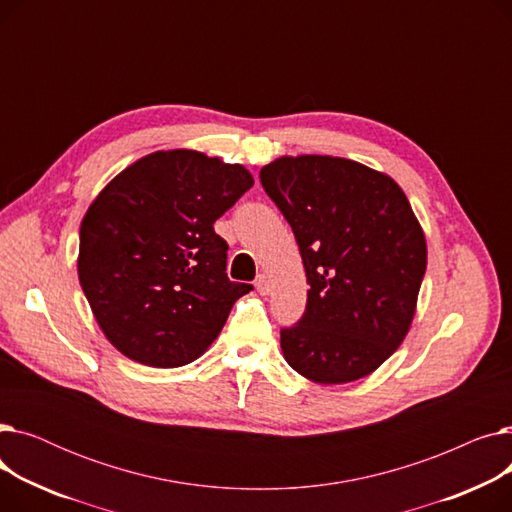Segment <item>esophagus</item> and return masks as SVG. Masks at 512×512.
Instances as JSON below:
<instances>
[{
	"mask_svg": "<svg viewBox=\"0 0 512 512\" xmlns=\"http://www.w3.org/2000/svg\"><path fill=\"white\" fill-rule=\"evenodd\" d=\"M255 288H257V292L261 294V297H265V294H270V290H272V280L267 278L265 274H261L257 278V282H255Z\"/></svg>",
	"mask_w": 512,
	"mask_h": 512,
	"instance_id": "obj_1",
	"label": "esophagus"
}]
</instances>
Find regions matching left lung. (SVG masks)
Instances as JSON below:
<instances>
[{
    "instance_id": "1",
    "label": "left lung",
    "mask_w": 512,
    "mask_h": 512,
    "mask_svg": "<svg viewBox=\"0 0 512 512\" xmlns=\"http://www.w3.org/2000/svg\"><path fill=\"white\" fill-rule=\"evenodd\" d=\"M299 242L307 309L280 332L286 363L324 384L357 382L407 338L427 265L425 234L384 172L332 155H282L259 172Z\"/></svg>"
}]
</instances>
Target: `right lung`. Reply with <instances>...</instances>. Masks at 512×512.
Returning <instances> with one entry per match:
<instances>
[{"label": "right lung", "mask_w": 512, "mask_h": 512, "mask_svg": "<svg viewBox=\"0 0 512 512\" xmlns=\"http://www.w3.org/2000/svg\"><path fill=\"white\" fill-rule=\"evenodd\" d=\"M242 164L193 149L155 151L103 186L80 222L78 280L97 326L149 367L199 359L251 284L226 276L213 224L253 186Z\"/></svg>", "instance_id": "add662e5"}]
</instances>
